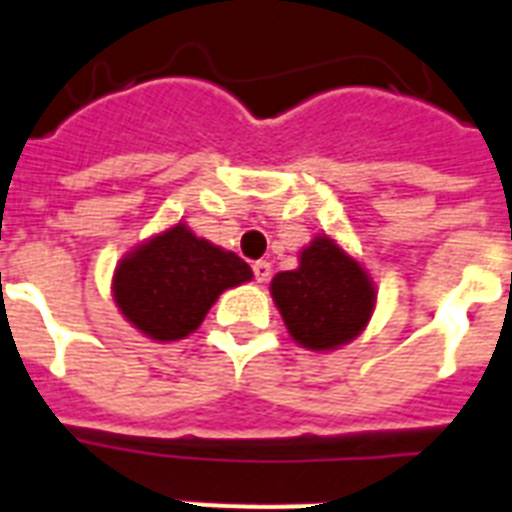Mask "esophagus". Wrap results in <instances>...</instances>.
Returning a JSON list of instances; mask_svg holds the SVG:
<instances>
[{"label":"esophagus","instance_id":"1","mask_svg":"<svg viewBox=\"0 0 512 512\" xmlns=\"http://www.w3.org/2000/svg\"><path fill=\"white\" fill-rule=\"evenodd\" d=\"M252 271H255L257 282H268V276H271V263H266V260H257L255 266H252Z\"/></svg>","mask_w":512,"mask_h":512}]
</instances>
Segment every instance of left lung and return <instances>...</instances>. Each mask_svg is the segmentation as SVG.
I'll list each match as a JSON object with an SVG mask.
<instances>
[{
	"mask_svg": "<svg viewBox=\"0 0 512 512\" xmlns=\"http://www.w3.org/2000/svg\"><path fill=\"white\" fill-rule=\"evenodd\" d=\"M271 298L295 342L331 352L369 325L377 287L369 271L323 233L301 249L298 268L271 279Z\"/></svg>",
	"mask_w": 512,
	"mask_h": 512,
	"instance_id": "8db88e82",
	"label": "left lung"
}]
</instances>
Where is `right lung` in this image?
<instances>
[{"label":"right lung","instance_id":"obj_1","mask_svg":"<svg viewBox=\"0 0 512 512\" xmlns=\"http://www.w3.org/2000/svg\"><path fill=\"white\" fill-rule=\"evenodd\" d=\"M249 279L252 268L236 252L179 222L121 257L111 290L132 328L154 342H179L198 331L219 295Z\"/></svg>","mask_w":512,"mask_h":512}]
</instances>
